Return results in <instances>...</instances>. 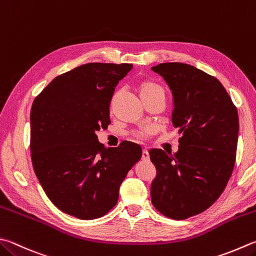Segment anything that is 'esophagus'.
Wrapping results in <instances>:
<instances>
[{
	"mask_svg": "<svg viewBox=\"0 0 256 256\" xmlns=\"http://www.w3.org/2000/svg\"><path fill=\"white\" fill-rule=\"evenodd\" d=\"M142 159L144 162H148V160H149V154H148L147 150H144V152H142Z\"/></svg>",
	"mask_w": 256,
	"mask_h": 256,
	"instance_id": "1",
	"label": "esophagus"
}]
</instances>
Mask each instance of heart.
<instances>
[{
	"mask_svg": "<svg viewBox=\"0 0 256 256\" xmlns=\"http://www.w3.org/2000/svg\"><path fill=\"white\" fill-rule=\"evenodd\" d=\"M137 90L144 104H149L157 100H165L166 98V91L162 86L152 81L150 79H142L138 81L137 84ZM116 100V96L114 97L112 104H114ZM149 134H150V130H142V132H136L132 134V136L137 139V140H144L146 139Z\"/></svg>",
	"mask_w": 256,
	"mask_h": 256,
	"instance_id": "obj_1",
	"label": "heart"
}]
</instances>
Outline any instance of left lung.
Masks as SVG:
<instances>
[{"label":"left lung","instance_id":"8db88e82","mask_svg":"<svg viewBox=\"0 0 256 256\" xmlns=\"http://www.w3.org/2000/svg\"><path fill=\"white\" fill-rule=\"evenodd\" d=\"M152 70L170 86L172 122L182 134L177 152H149L157 170L152 203L166 218L186 220L213 205L228 185L238 148V110L223 84L195 66L167 62Z\"/></svg>","mask_w":256,"mask_h":256}]
</instances>
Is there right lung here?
I'll list each match as a JSON object with an SVG mask.
<instances>
[{"instance_id":"1","label":"right lung","mask_w":256,"mask_h":256,"mask_svg":"<svg viewBox=\"0 0 256 256\" xmlns=\"http://www.w3.org/2000/svg\"><path fill=\"white\" fill-rule=\"evenodd\" d=\"M129 64H86L58 76L31 108L33 170L49 200L80 220L99 218L117 204L119 187L142 158L122 142L106 149L96 132L110 124V101Z\"/></svg>"}]
</instances>
